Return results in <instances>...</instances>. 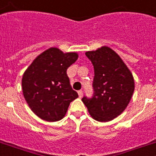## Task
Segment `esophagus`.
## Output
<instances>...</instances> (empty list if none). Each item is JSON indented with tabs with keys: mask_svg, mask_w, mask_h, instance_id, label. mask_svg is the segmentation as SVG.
Here are the masks:
<instances>
[{
	"mask_svg": "<svg viewBox=\"0 0 156 156\" xmlns=\"http://www.w3.org/2000/svg\"><path fill=\"white\" fill-rule=\"evenodd\" d=\"M78 96H79V98H82L83 95V90H79L78 92Z\"/></svg>",
	"mask_w": 156,
	"mask_h": 156,
	"instance_id": "34e87169",
	"label": "esophagus"
}]
</instances>
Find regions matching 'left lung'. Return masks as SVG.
Listing matches in <instances>:
<instances>
[{
	"label": "left lung",
	"mask_w": 156,
	"mask_h": 156,
	"mask_svg": "<svg viewBox=\"0 0 156 156\" xmlns=\"http://www.w3.org/2000/svg\"><path fill=\"white\" fill-rule=\"evenodd\" d=\"M85 55L94 68L93 94L91 98L84 96L82 101L93 119L112 121L130 102L135 88L133 76L119 55L108 47Z\"/></svg>",
	"instance_id": "obj_1"
}]
</instances>
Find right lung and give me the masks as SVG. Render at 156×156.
<instances>
[{"instance_id":"add662e5","label":"right lung","mask_w":156,"mask_h":156,"mask_svg":"<svg viewBox=\"0 0 156 156\" xmlns=\"http://www.w3.org/2000/svg\"><path fill=\"white\" fill-rule=\"evenodd\" d=\"M78 59V54L50 48L33 61L22 78L23 94L32 112L47 122L65 116L70 102L78 94L73 89L67 69Z\"/></svg>"}]
</instances>
